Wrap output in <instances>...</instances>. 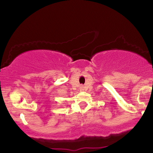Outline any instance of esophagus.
Instances as JSON below:
<instances>
[{
  "mask_svg": "<svg viewBox=\"0 0 153 153\" xmlns=\"http://www.w3.org/2000/svg\"><path fill=\"white\" fill-rule=\"evenodd\" d=\"M83 86H81V89H83Z\"/></svg>",
  "mask_w": 153,
  "mask_h": 153,
  "instance_id": "esophagus-1",
  "label": "esophagus"
}]
</instances>
